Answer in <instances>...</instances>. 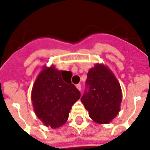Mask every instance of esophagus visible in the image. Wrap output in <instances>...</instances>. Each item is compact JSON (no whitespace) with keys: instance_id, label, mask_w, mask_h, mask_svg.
<instances>
[{"instance_id":"obj_1","label":"esophagus","mask_w":150,"mask_h":150,"mask_svg":"<svg viewBox=\"0 0 150 150\" xmlns=\"http://www.w3.org/2000/svg\"><path fill=\"white\" fill-rule=\"evenodd\" d=\"M76 87H77V89H79V90H81V89H82L81 84H77V85H76Z\"/></svg>"}]
</instances>
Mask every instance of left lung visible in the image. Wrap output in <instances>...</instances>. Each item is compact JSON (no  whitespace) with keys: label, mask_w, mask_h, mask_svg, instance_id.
Listing matches in <instances>:
<instances>
[{"label":"left lung","mask_w":150,"mask_h":150,"mask_svg":"<svg viewBox=\"0 0 150 150\" xmlns=\"http://www.w3.org/2000/svg\"><path fill=\"white\" fill-rule=\"evenodd\" d=\"M121 97L118 81L107 67L96 64L89 71L81 101L94 121L110 122L120 110Z\"/></svg>","instance_id":"obj_1"}]
</instances>
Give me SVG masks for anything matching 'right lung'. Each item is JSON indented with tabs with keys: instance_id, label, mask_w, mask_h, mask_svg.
I'll return each instance as SVG.
<instances>
[{
	"instance_id": "add662e5",
	"label": "right lung",
	"mask_w": 150,
	"mask_h": 150,
	"mask_svg": "<svg viewBox=\"0 0 150 150\" xmlns=\"http://www.w3.org/2000/svg\"><path fill=\"white\" fill-rule=\"evenodd\" d=\"M79 90L66 80L65 71L51 68L43 69L32 90V100L36 116L47 127L63 125L71 106L80 98Z\"/></svg>"
}]
</instances>
